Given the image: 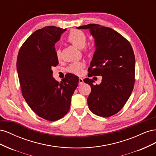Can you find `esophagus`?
I'll list each match as a JSON object with an SVG mask.
<instances>
[{
	"label": "esophagus",
	"mask_w": 156,
	"mask_h": 156,
	"mask_svg": "<svg viewBox=\"0 0 156 156\" xmlns=\"http://www.w3.org/2000/svg\"><path fill=\"white\" fill-rule=\"evenodd\" d=\"M84 81H83V79L81 78V77H79V85H82V84H83Z\"/></svg>",
	"instance_id": "34e87169"
}]
</instances>
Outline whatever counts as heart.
<instances>
[{
    "mask_svg": "<svg viewBox=\"0 0 156 156\" xmlns=\"http://www.w3.org/2000/svg\"><path fill=\"white\" fill-rule=\"evenodd\" d=\"M67 40L73 45L76 46L77 48L83 49L84 48L87 43V35L85 33L81 30L73 29L69 32L67 36ZM85 52L87 53V49H85ZM56 56L58 59L60 58V49H56ZM84 66H85V64L84 62H76L69 65V66L68 68V71L72 73L80 75L82 74Z\"/></svg>",
    "mask_w": 156,
    "mask_h": 156,
    "instance_id": "obj_1",
    "label": "heart"
}]
</instances>
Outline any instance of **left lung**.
<instances>
[{
  "label": "left lung",
  "instance_id": "obj_1",
  "mask_svg": "<svg viewBox=\"0 0 156 156\" xmlns=\"http://www.w3.org/2000/svg\"><path fill=\"white\" fill-rule=\"evenodd\" d=\"M77 29H89L95 40L96 51L88 68V77L102 76L101 83L96 85L92 79H84L91 87L88 108L98 116H111L122 109L133 91V50L124 37L111 28L88 24Z\"/></svg>",
  "mask_w": 156,
  "mask_h": 156
}]
</instances>
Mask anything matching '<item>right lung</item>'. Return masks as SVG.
Segmentation results:
<instances>
[{"mask_svg":"<svg viewBox=\"0 0 156 156\" xmlns=\"http://www.w3.org/2000/svg\"><path fill=\"white\" fill-rule=\"evenodd\" d=\"M66 30L55 26L36 30L22 45L17 56L22 95L37 116L49 121L67 114L79 83V77L72 73L60 83L53 77L51 68L58 64L55 44Z\"/></svg>","mask_w":156,"mask_h":156,"instance_id":"obj_1","label":"right lung"}]
</instances>
